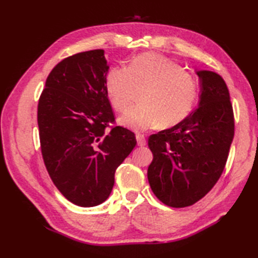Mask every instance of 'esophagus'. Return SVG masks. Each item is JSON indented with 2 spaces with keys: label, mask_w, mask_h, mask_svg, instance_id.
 Instances as JSON below:
<instances>
[{
  "label": "esophagus",
  "mask_w": 258,
  "mask_h": 258,
  "mask_svg": "<svg viewBox=\"0 0 258 258\" xmlns=\"http://www.w3.org/2000/svg\"><path fill=\"white\" fill-rule=\"evenodd\" d=\"M136 141H138L139 146H145L146 145V139L143 134H136Z\"/></svg>",
  "instance_id": "obj_1"
}]
</instances>
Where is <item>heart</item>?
I'll return each instance as SVG.
<instances>
[{"label":"heart","instance_id":"1","mask_svg":"<svg viewBox=\"0 0 258 258\" xmlns=\"http://www.w3.org/2000/svg\"><path fill=\"white\" fill-rule=\"evenodd\" d=\"M139 104L119 117V123L135 131L154 127L158 123L171 127L188 116L196 104L199 87L193 74L173 59L157 53H144L126 67H113L105 76V91L116 111L132 103L141 90Z\"/></svg>","mask_w":258,"mask_h":258}]
</instances>
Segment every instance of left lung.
<instances>
[{
  "label": "left lung",
  "mask_w": 258,
  "mask_h": 258,
  "mask_svg": "<svg viewBox=\"0 0 258 258\" xmlns=\"http://www.w3.org/2000/svg\"><path fill=\"white\" fill-rule=\"evenodd\" d=\"M199 106L182 122L149 138L147 178L164 204L186 207L203 199L225 167L234 139V114L225 81L197 71Z\"/></svg>",
  "instance_id": "left-lung-1"
}]
</instances>
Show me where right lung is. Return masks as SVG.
<instances>
[{"instance_id":"1","label":"right lung","mask_w":258,"mask_h":258,"mask_svg":"<svg viewBox=\"0 0 258 258\" xmlns=\"http://www.w3.org/2000/svg\"><path fill=\"white\" fill-rule=\"evenodd\" d=\"M103 50L59 62L45 82L37 106L43 160L57 189L82 207L107 200L116 168L136 145L122 126L106 131L114 114L105 91Z\"/></svg>"}]
</instances>
